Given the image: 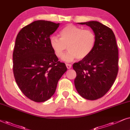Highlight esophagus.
<instances>
[{"label":"esophagus","instance_id":"obj_1","mask_svg":"<svg viewBox=\"0 0 130 130\" xmlns=\"http://www.w3.org/2000/svg\"><path fill=\"white\" fill-rule=\"evenodd\" d=\"M66 66L67 67V68L70 69V68H71L72 65H71V64H70V63H66Z\"/></svg>","mask_w":130,"mask_h":130}]
</instances>
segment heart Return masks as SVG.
Masks as SVG:
<instances>
[{"mask_svg":"<svg viewBox=\"0 0 130 130\" xmlns=\"http://www.w3.org/2000/svg\"><path fill=\"white\" fill-rule=\"evenodd\" d=\"M60 38L52 36L50 45L55 54L62 58L67 47L69 51L63 59L70 62L77 58L83 59L91 53L96 43V34L90 29H83L77 26L68 24L60 31Z\"/></svg>","mask_w":130,"mask_h":130,"instance_id":"1","label":"heart"}]
</instances>
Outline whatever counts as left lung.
<instances>
[{"label": "left lung", "instance_id": "obj_1", "mask_svg": "<svg viewBox=\"0 0 130 130\" xmlns=\"http://www.w3.org/2000/svg\"><path fill=\"white\" fill-rule=\"evenodd\" d=\"M80 24L92 28L96 43L89 56L73 64L77 73L74 84L83 98L96 100L106 94L115 82L118 72V49L110 28L98 21Z\"/></svg>", "mask_w": 130, "mask_h": 130}]
</instances>
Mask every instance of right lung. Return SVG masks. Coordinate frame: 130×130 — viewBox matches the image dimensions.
<instances>
[{"mask_svg":"<svg viewBox=\"0 0 130 130\" xmlns=\"http://www.w3.org/2000/svg\"><path fill=\"white\" fill-rule=\"evenodd\" d=\"M59 26L48 21H36L22 28L17 36L13 52L15 81L23 94L36 102L53 96L67 70L50 45V36Z\"/></svg>","mask_w":130,"mask_h":130,"instance_id":"obj_1","label":"right lung"}]
</instances>
